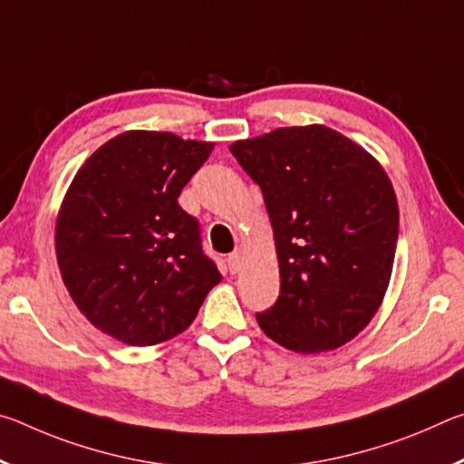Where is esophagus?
<instances>
[{"label":"esophagus","mask_w":464,"mask_h":464,"mask_svg":"<svg viewBox=\"0 0 464 464\" xmlns=\"http://www.w3.org/2000/svg\"><path fill=\"white\" fill-rule=\"evenodd\" d=\"M241 264H243V256L241 251H235L229 257H227V266H229V272L231 274H237L241 270Z\"/></svg>","instance_id":"obj_1"}]
</instances>
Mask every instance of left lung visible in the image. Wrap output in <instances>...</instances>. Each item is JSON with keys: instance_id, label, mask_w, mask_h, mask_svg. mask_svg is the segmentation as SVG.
Returning <instances> with one entry per match:
<instances>
[{"instance_id": "obj_1", "label": "left lung", "mask_w": 464, "mask_h": 464, "mask_svg": "<svg viewBox=\"0 0 464 464\" xmlns=\"http://www.w3.org/2000/svg\"><path fill=\"white\" fill-rule=\"evenodd\" d=\"M229 149L262 188L276 241L280 296L257 324L298 354L340 348L371 324L391 280L399 207L389 176L324 124Z\"/></svg>"}]
</instances>
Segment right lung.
Here are the masks:
<instances>
[{
    "label": "right lung",
    "instance_id": "right-lung-1",
    "mask_svg": "<svg viewBox=\"0 0 464 464\" xmlns=\"http://www.w3.org/2000/svg\"><path fill=\"white\" fill-rule=\"evenodd\" d=\"M215 143L127 130L85 160L63 198L54 249L63 282L100 332L153 345L192 324L221 272L178 204Z\"/></svg>",
    "mask_w": 464,
    "mask_h": 464
}]
</instances>
